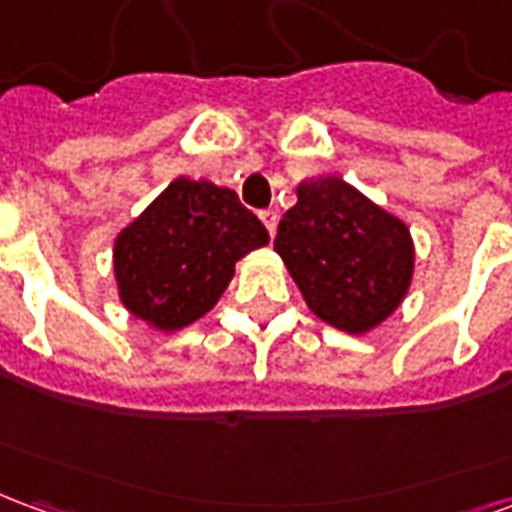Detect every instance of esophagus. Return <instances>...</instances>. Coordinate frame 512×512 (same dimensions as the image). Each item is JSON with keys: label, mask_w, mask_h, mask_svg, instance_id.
I'll return each instance as SVG.
<instances>
[{"label": "esophagus", "mask_w": 512, "mask_h": 512, "mask_svg": "<svg viewBox=\"0 0 512 512\" xmlns=\"http://www.w3.org/2000/svg\"><path fill=\"white\" fill-rule=\"evenodd\" d=\"M257 216H260V222L266 224V230H268V235H271V238H274V233H277V211H271V208H263V211L257 213Z\"/></svg>", "instance_id": "34e87169"}]
</instances>
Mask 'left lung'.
<instances>
[{
  "mask_svg": "<svg viewBox=\"0 0 512 512\" xmlns=\"http://www.w3.org/2000/svg\"><path fill=\"white\" fill-rule=\"evenodd\" d=\"M274 249L321 321L362 334L389 318L414 271L408 227L343 178L307 180Z\"/></svg>",
  "mask_w": 512,
  "mask_h": 512,
  "instance_id": "8db88e82",
  "label": "left lung"
}]
</instances>
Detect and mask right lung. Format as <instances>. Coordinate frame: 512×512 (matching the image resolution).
Wrapping results in <instances>:
<instances>
[{
  "label": "right lung",
  "instance_id": "right-lung-1",
  "mask_svg": "<svg viewBox=\"0 0 512 512\" xmlns=\"http://www.w3.org/2000/svg\"><path fill=\"white\" fill-rule=\"evenodd\" d=\"M266 244V227L235 191L208 180H172L117 235L120 299L156 329H183L219 301L235 260Z\"/></svg>",
  "mask_w": 512,
  "mask_h": 512
}]
</instances>
